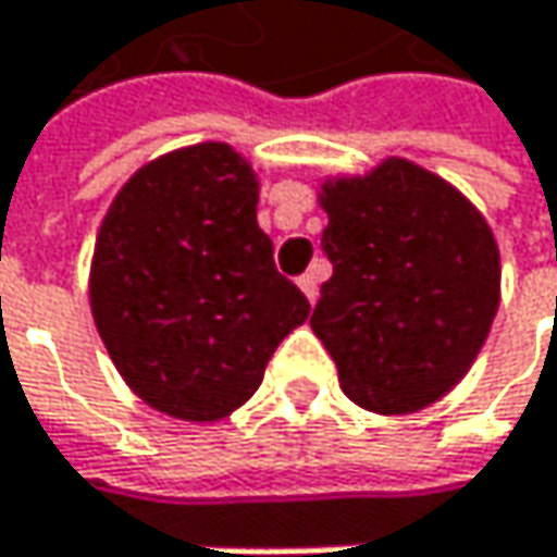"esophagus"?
Returning a JSON list of instances; mask_svg holds the SVG:
<instances>
[{
	"label": "esophagus",
	"instance_id": "obj_1",
	"mask_svg": "<svg viewBox=\"0 0 557 557\" xmlns=\"http://www.w3.org/2000/svg\"><path fill=\"white\" fill-rule=\"evenodd\" d=\"M296 283H299V289L306 293V299H309V302H315V299H319V274H315V271L302 274Z\"/></svg>",
	"mask_w": 557,
	"mask_h": 557
}]
</instances>
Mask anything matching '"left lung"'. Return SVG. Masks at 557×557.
Masks as SVG:
<instances>
[{
  "mask_svg": "<svg viewBox=\"0 0 557 557\" xmlns=\"http://www.w3.org/2000/svg\"><path fill=\"white\" fill-rule=\"evenodd\" d=\"M332 277L309 319L342 389L371 412L425 409L455 387L500 306V251L484 215L442 176L389 158L329 180Z\"/></svg>",
  "mask_w": 557,
  "mask_h": 557,
  "instance_id": "left-lung-1",
  "label": "left lung"
}]
</instances>
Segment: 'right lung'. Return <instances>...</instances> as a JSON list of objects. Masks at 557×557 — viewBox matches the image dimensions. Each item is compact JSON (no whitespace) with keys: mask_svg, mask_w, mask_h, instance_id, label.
Here are the masks:
<instances>
[{"mask_svg":"<svg viewBox=\"0 0 557 557\" xmlns=\"http://www.w3.org/2000/svg\"><path fill=\"white\" fill-rule=\"evenodd\" d=\"M89 306L125 384L186 422L251 399L309 315L258 225L255 170L219 141L164 154L119 189L96 238Z\"/></svg>","mask_w":557,"mask_h":557,"instance_id":"obj_1","label":"right lung"}]
</instances>
